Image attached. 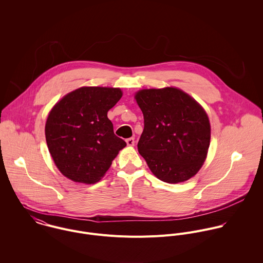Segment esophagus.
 Instances as JSON below:
<instances>
[{
    "label": "esophagus",
    "instance_id": "1",
    "mask_svg": "<svg viewBox=\"0 0 263 263\" xmlns=\"http://www.w3.org/2000/svg\"><path fill=\"white\" fill-rule=\"evenodd\" d=\"M126 144L127 146L132 147L135 145V138H129V139H126Z\"/></svg>",
    "mask_w": 263,
    "mask_h": 263
}]
</instances>
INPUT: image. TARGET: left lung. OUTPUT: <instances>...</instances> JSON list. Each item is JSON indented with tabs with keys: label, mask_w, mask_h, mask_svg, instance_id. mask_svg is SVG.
Returning a JSON list of instances; mask_svg holds the SVG:
<instances>
[{
	"label": "left lung",
	"mask_w": 263,
	"mask_h": 263,
	"mask_svg": "<svg viewBox=\"0 0 263 263\" xmlns=\"http://www.w3.org/2000/svg\"><path fill=\"white\" fill-rule=\"evenodd\" d=\"M144 114L138 150L153 174L179 183L201 168L210 147L211 125L203 108L180 89H144L136 94Z\"/></svg>",
	"instance_id": "left-lung-1"
}]
</instances>
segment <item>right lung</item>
Returning a JSON list of instances; mask_svg holds the SVG:
<instances>
[{"label": "right lung", "instance_id": "obj_1", "mask_svg": "<svg viewBox=\"0 0 263 263\" xmlns=\"http://www.w3.org/2000/svg\"><path fill=\"white\" fill-rule=\"evenodd\" d=\"M119 88L82 87L63 97L48 114L45 139L54 164L69 179L98 182L126 143L116 137L107 112Z\"/></svg>", "mask_w": 263, "mask_h": 263}]
</instances>
